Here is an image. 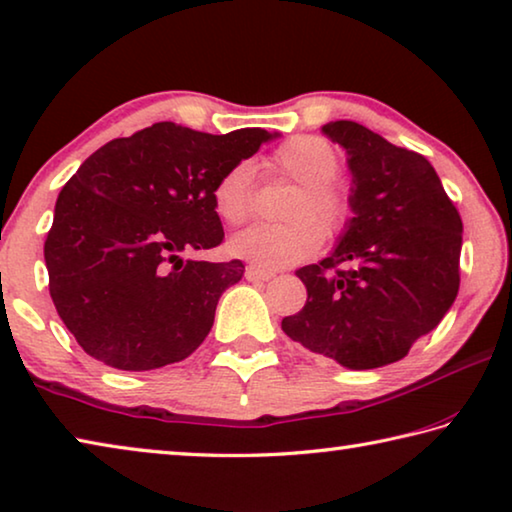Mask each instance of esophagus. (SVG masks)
I'll list each match as a JSON object with an SVG mask.
<instances>
[{"label":"esophagus","mask_w":512,"mask_h":512,"mask_svg":"<svg viewBox=\"0 0 512 512\" xmlns=\"http://www.w3.org/2000/svg\"><path fill=\"white\" fill-rule=\"evenodd\" d=\"M274 277H277V274L270 270H261V267H256V265L247 267V279H251V281H270Z\"/></svg>","instance_id":"obj_1"}]
</instances>
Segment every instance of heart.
I'll use <instances>...</instances> for the list:
<instances>
[{
    "label": "heart",
    "mask_w": 512,
    "mask_h": 512,
    "mask_svg": "<svg viewBox=\"0 0 512 512\" xmlns=\"http://www.w3.org/2000/svg\"><path fill=\"white\" fill-rule=\"evenodd\" d=\"M270 174L300 185L283 217L288 224H263L235 235L231 251L263 270H279L313 256L322 231L334 238L350 224L352 196L336 176L343 169L338 148L318 135H297L279 144L265 160ZM254 201V169L238 162L224 171L212 187V206L231 226L245 224Z\"/></svg>",
    "instance_id": "obj_1"
}]
</instances>
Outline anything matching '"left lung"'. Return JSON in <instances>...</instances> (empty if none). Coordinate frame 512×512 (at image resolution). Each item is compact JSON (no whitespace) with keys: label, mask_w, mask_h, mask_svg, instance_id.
I'll return each instance as SVG.
<instances>
[{"label":"left lung","mask_w":512,"mask_h":512,"mask_svg":"<svg viewBox=\"0 0 512 512\" xmlns=\"http://www.w3.org/2000/svg\"><path fill=\"white\" fill-rule=\"evenodd\" d=\"M322 132L350 155L355 217L332 256L295 272L306 304L281 329L355 371L380 368L403 359L451 309L462 219L423 155L355 121H332Z\"/></svg>","instance_id":"1"}]
</instances>
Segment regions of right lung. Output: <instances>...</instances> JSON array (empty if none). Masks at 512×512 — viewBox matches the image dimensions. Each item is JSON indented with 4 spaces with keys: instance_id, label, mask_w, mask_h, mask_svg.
<instances>
[{
    "instance_id": "1",
    "label": "right lung",
    "mask_w": 512,
    "mask_h": 512,
    "mask_svg": "<svg viewBox=\"0 0 512 512\" xmlns=\"http://www.w3.org/2000/svg\"><path fill=\"white\" fill-rule=\"evenodd\" d=\"M270 137L162 121L86 157L45 240L50 297L86 355L119 371H153L199 348L245 265L180 254L222 245L212 187Z\"/></svg>"
}]
</instances>
